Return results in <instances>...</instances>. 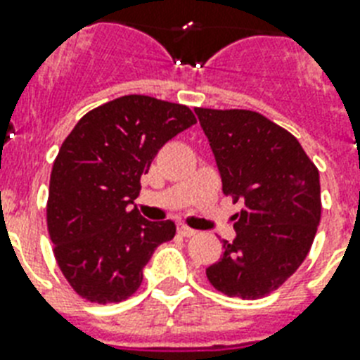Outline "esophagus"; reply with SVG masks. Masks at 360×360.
Instances as JSON below:
<instances>
[{"label": "esophagus", "mask_w": 360, "mask_h": 360, "mask_svg": "<svg viewBox=\"0 0 360 360\" xmlns=\"http://www.w3.org/2000/svg\"><path fill=\"white\" fill-rule=\"evenodd\" d=\"M177 231H179L181 236H194L195 235V231L190 229V227H186V226H179L177 227Z\"/></svg>", "instance_id": "obj_1"}]
</instances>
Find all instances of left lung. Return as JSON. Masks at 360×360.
Instances as JSON below:
<instances>
[{"label": "left lung", "instance_id": "obj_1", "mask_svg": "<svg viewBox=\"0 0 360 360\" xmlns=\"http://www.w3.org/2000/svg\"><path fill=\"white\" fill-rule=\"evenodd\" d=\"M224 194L244 207L207 279L231 297L259 300L305 261L316 235L320 174L294 134L253 110L195 109Z\"/></svg>", "mask_w": 360, "mask_h": 360}]
</instances>
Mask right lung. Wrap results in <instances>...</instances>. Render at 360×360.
Masks as SVG:
<instances>
[{
    "label": "right lung",
    "instance_id": "add662e5",
    "mask_svg": "<svg viewBox=\"0 0 360 360\" xmlns=\"http://www.w3.org/2000/svg\"><path fill=\"white\" fill-rule=\"evenodd\" d=\"M195 124L186 105L122 96L79 120L49 179L48 231L66 281L92 303H118L139 290L144 266L175 236L172 220L131 210L140 177L162 146Z\"/></svg>",
    "mask_w": 360,
    "mask_h": 360
}]
</instances>
